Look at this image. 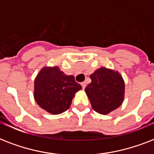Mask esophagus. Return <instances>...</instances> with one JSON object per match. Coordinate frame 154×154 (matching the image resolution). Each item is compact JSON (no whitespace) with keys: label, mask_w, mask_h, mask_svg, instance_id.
<instances>
[{"label":"esophagus","mask_w":154,"mask_h":154,"mask_svg":"<svg viewBox=\"0 0 154 154\" xmlns=\"http://www.w3.org/2000/svg\"><path fill=\"white\" fill-rule=\"evenodd\" d=\"M81 86H82V87H83V89L84 90L85 87H86V83H85V82H83V83H81Z\"/></svg>","instance_id":"obj_1"}]
</instances>
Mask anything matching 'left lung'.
I'll use <instances>...</instances> for the list:
<instances>
[{"instance_id": "8db88e82", "label": "left lung", "mask_w": 154, "mask_h": 154, "mask_svg": "<svg viewBox=\"0 0 154 154\" xmlns=\"http://www.w3.org/2000/svg\"><path fill=\"white\" fill-rule=\"evenodd\" d=\"M91 83L85 92L93 110L107 114L122 104L125 97V82L119 71L101 67L90 75Z\"/></svg>"}]
</instances>
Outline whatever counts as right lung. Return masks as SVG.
<instances>
[{
    "label": "right lung",
    "mask_w": 154,
    "mask_h": 154,
    "mask_svg": "<svg viewBox=\"0 0 154 154\" xmlns=\"http://www.w3.org/2000/svg\"><path fill=\"white\" fill-rule=\"evenodd\" d=\"M82 89L74 75H65L57 66H44L34 80V99L51 114L68 110L76 92Z\"/></svg>",
    "instance_id": "right-lung-1"
}]
</instances>
